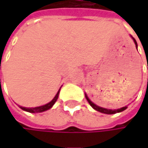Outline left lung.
<instances>
[{
	"instance_id": "left-lung-1",
	"label": "left lung",
	"mask_w": 148,
	"mask_h": 148,
	"mask_svg": "<svg viewBox=\"0 0 148 148\" xmlns=\"http://www.w3.org/2000/svg\"><path fill=\"white\" fill-rule=\"evenodd\" d=\"M132 38H133L134 42V44H135V46H136V48H137V43H136L135 39L133 37H132ZM85 96H86V100L88 101V103H90V105H91L94 110H98V111H99V112H101V113H104V114H115V113H117V112L123 111L124 110L127 109V106H124V107H123V108L116 109V110H110V109H105V108H103V107H99V106L96 105L95 103H92V102L89 99V98L87 97V95H86V93H85Z\"/></svg>"
}]
</instances>
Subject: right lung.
Here are the masks:
<instances>
[{
	"label": "right lung",
	"instance_id": "1",
	"mask_svg": "<svg viewBox=\"0 0 148 148\" xmlns=\"http://www.w3.org/2000/svg\"><path fill=\"white\" fill-rule=\"evenodd\" d=\"M61 89V88H60ZM60 89L59 91L57 92L56 95L55 96V98L49 102V103H46L45 105H42V106H38V107H34V108H25V107H22V106H19L23 110H25V111H28V112H31V113H38V112H43L47 110H49L53 105L54 103H56V101L58 99V95H59V92H60Z\"/></svg>",
	"mask_w": 148,
	"mask_h": 148
}]
</instances>
